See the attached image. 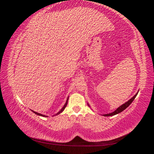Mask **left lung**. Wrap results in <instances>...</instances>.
Segmentation results:
<instances>
[{
  "mask_svg": "<svg viewBox=\"0 0 154 154\" xmlns=\"http://www.w3.org/2000/svg\"><path fill=\"white\" fill-rule=\"evenodd\" d=\"M137 94L138 93H137V94L135 95L134 97H132L131 99H130V100H128L127 102H126L125 103H124L123 105H121L119 107H118V108L116 109L114 112H112V113H110V114H105V115H103L104 116H114V115H116V114H119V113H120V112H122V111H123L125 109H126L127 108V107L132 103V102L134 100V99L136 98V96L137 95ZM88 105L89 106V105L88 104Z\"/></svg>",
  "mask_w": 154,
  "mask_h": 154,
  "instance_id": "obj_1",
  "label": "left lung"
}]
</instances>
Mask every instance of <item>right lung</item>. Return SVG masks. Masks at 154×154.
<instances>
[{"label": "right lung", "instance_id": "obj_1", "mask_svg": "<svg viewBox=\"0 0 154 154\" xmlns=\"http://www.w3.org/2000/svg\"><path fill=\"white\" fill-rule=\"evenodd\" d=\"M67 102H68V98H67V101H66V104H65L64 105V106H63V108L61 109V110H60L59 112H58L57 114H56V115H57V114H60V113H61L65 109V108H66V106H67ZM32 112H33L35 113V114H37V115H38V116H44V117H46V116H45V115H43V114H39V113H38V112H35V111H32Z\"/></svg>", "mask_w": 154, "mask_h": 154}]
</instances>
